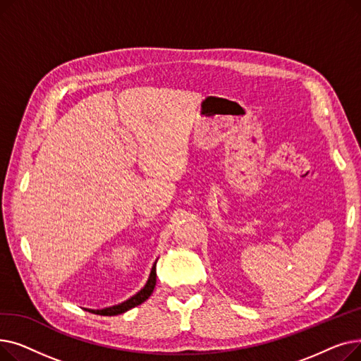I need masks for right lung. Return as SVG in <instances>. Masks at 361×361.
<instances>
[{
  "mask_svg": "<svg viewBox=\"0 0 361 361\" xmlns=\"http://www.w3.org/2000/svg\"><path fill=\"white\" fill-rule=\"evenodd\" d=\"M155 267H157V263L154 264V268H152V271H150V276H149V279L146 282V286L136 295H133L127 301L121 302V305L106 307V309H102V310H89V312L98 313V314H102V316H116V314H121V313H124V312H127V310H130L133 307L142 305V302L146 301L150 297V294L154 293V288L157 286V271H155Z\"/></svg>",
  "mask_w": 361,
  "mask_h": 361,
  "instance_id": "add662e5",
  "label": "right lung"
}]
</instances>
